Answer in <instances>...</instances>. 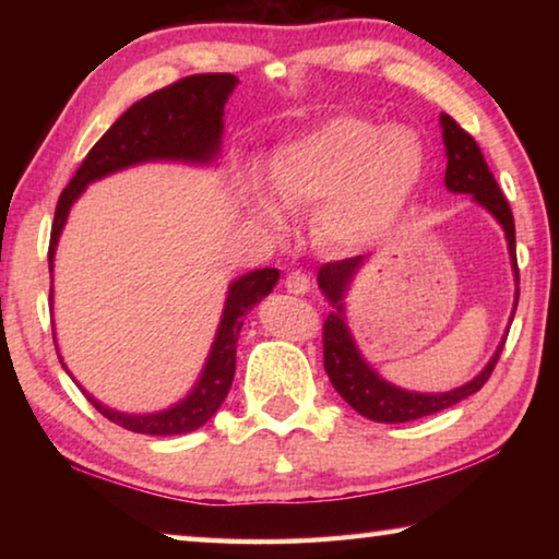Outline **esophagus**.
<instances>
[{
    "mask_svg": "<svg viewBox=\"0 0 559 559\" xmlns=\"http://www.w3.org/2000/svg\"><path fill=\"white\" fill-rule=\"evenodd\" d=\"M310 286H313V283H310V276H308L306 271H290L288 276H286V288L290 293H296V296H302V293H308Z\"/></svg>",
    "mask_w": 559,
    "mask_h": 559,
    "instance_id": "34e87169",
    "label": "esophagus"
}]
</instances>
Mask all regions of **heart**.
Segmentation results:
<instances>
[{"label": "heart", "instance_id": "obj_1", "mask_svg": "<svg viewBox=\"0 0 559 559\" xmlns=\"http://www.w3.org/2000/svg\"><path fill=\"white\" fill-rule=\"evenodd\" d=\"M424 173V147L414 132L340 116L283 145L271 159V189L293 214L318 212L325 241L362 249L392 229ZM253 210L273 229L286 219L266 194Z\"/></svg>", "mask_w": 559, "mask_h": 559}]
</instances>
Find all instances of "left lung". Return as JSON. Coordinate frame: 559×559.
Instances as JSON below:
<instances>
[{
    "label": "left lung",
    "instance_id": "left-lung-1",
    "mask_svg": "<svg viewBox=\"0 0 559 559\" xmlns=\"http://www.w3.org/2000/svg\"><path fill=\"white\" fill-rule=\"evenodd\" d=\"M441 128H443V145H447V157H449L447 187L451 192L473 194V200L484 204L486 210L500 222V226H503L508 236V249H510V259H513L515 281L520 283V269H518V257H515V222H513V212H510L506 194L500 192L496 177L488 169L486 157L480 153V147L476 140H473L471 132L463 130L456 120L447 116V112L441 116ZM359 263H362L359 257L330 261L318 271V286L335 308L323 323V365L337 394L343 396V400L353 406L357 414L382 424H402V421L421 419V416L443 412L449 409V406L463 402L466 396L476 394L480 386L488 382V377L493 374L498 357L506 347V340L500 343L498 353L476 380H471L468 384H463L459 390L447 392V394H414V392L396 390V386L386 384L370 370V365L359 357L343 316L345 290L349 286V281H353L355 271L359 269ZM518 296H520V288L515 290V308H518Z\"/></svg>",
    "mask_w": 559,
    "mask_h": 559
}]
</instances>
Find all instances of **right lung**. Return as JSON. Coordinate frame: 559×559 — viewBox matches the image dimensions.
Returning a JSON list of instances; mask_svg holds the SVG:
<instances>
[{
    "instance_id": "right-lung-1",
    "label": "right lung",
    "mask_w": 559,
    "mask_h": 559,
    "mask_svg": "<svg viewBox=\"0 0 559 559\" xmlns=\"http://www.w3.org/2000/svg\"><path fill=\"white\" fill-rule=\"evenodd\" d=\"M236 83H239V79L231 73L185 75V79L138 100L135 106H130L112 122L110 130L91 147L86 159L75 169L69 187L63 189L59 204H56L49 241V273L53 271V251L71 204L93 179L106 177L128 165L145 163V159L210 163L216 150H219L224 103L229 100ZM276 281V269H261L246 273L234 283L200 384L173 409L147 416L120 414L103 406L86 392L83 394L108 421L135 433L173 437V433H189L204 427L231 390L236 372V343H239L243 318L263 296H269Z\"/></svg>"
}]
</instances>
